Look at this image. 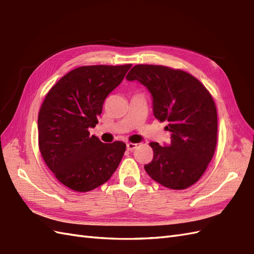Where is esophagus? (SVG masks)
I'll use <instances>...</instances> for the list:
<instances>
[{"mask_svg":"<svg viewBox=\"0 0 254 254\" xmlns=\"http://www.w3.org/2000/svg\"><path fill=\"white\" fill-rule=\"evenodd\" d=\"M136 147H137V144H134V142H127V149L128 151H133Z\"/></svg>","mask_w":254,"mask_h":254,"instance_id":"1","label":"esophagus"}]
</instances>
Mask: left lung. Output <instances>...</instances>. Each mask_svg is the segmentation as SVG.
<instances>
[{
    "mask_svg": "<svg viewBox=\"0 0 254 254\" xmlns=\"http://www.w3.org/2000/svg\"><path fill=\"white\" fill-rule=\"evenodd\" d=\"M127 79L148 89L154 117L166 121L171 132L170 144L150 142L153 159L145 171L166 188L187 189L204 174L217 145V109L210 93L192 75L162 65H135Z\"/></svg>",
    "mask_w": 254,
    "mask_h": 254,
    "instance_id": "1",
    "label": "left lung"
}]
</instances>
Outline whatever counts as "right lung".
Instances as JSON below:
<instances>
[{
    "instance_id": "1",
    "label": "right lung",
    "mask_w": 254,
    "mask_h": 254,
    "mask_svg": "<svg viewBox=\"0 0 254 254\" xmlns=\"http://www.w3.org/2000/svg\"><path fill=\"white\" fill-rule=\"evenodd\" d=\"M131 66L77 67L45 97L37 122L40 150L56 178L71 190L88 192L105 184L125 154V142L104 144L89 128L99 123L104 101Z\"/></svg>"
}]
</instances>
